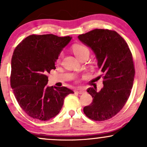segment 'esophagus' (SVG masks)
I'll return each mask as SVG.
<instances>
[{"mask_svg":"<svg viewBox=\"0 0 147 147\" xmlns=\"http://www.w3.org/2000/svg\"><path fill=\"white\" fill-rule=\"evenodd\" d=\"M76 92H77V93L80 94H84V93L86 92V91H85V90L83 89V88H78V89L77 90V91H76Z\"/></svg>","mask_w":147,"mask_h":147,"instance_id":"obj_1","label":"esophagus"}]
</instances>
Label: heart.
Returning <instances> with one entry per match:
<instances>
[{
	"label": "heart",
	"instance_id": "obj_1",
	"mask_svg": "<svg viewBox=\"0 0 147 147\" xmlns=\"http://www.w3.org/2000/svg\"><path fill=\"white\" fill-rule=\"evenodd\" d=\"M72 51L73 52V53L75 54V55L77 57V59H79V60L82 59L84 57L88 58L90 56V49L86 46L83 45H73L72 47ZM61 57H62V54H61L59 55L58 61H59L61 60Z\"/></svg>",
	"mask_w": 147,
	"mask_h": 147
}]
</instances>
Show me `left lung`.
<instances>
[{
  "label": "left lung",
  "mask_w": 147,
  "mask_h": 147,
  "mask_svg": "<svg viewBox=\"0 0 147 147\" xmlns=\"http://www.w3.org/2000/svg\"><path fill=\"white\" fill-rule=\"evenodd\" d=\"M78 38L93 51L104 79L99 92L93 88L87 90L93 100L84 107V114L96 121L109 119L124 107L133 87L135 69L131 53L114 31L96 29Z\"/></svg>",
  "instance_id": "1"
}]
</instances>
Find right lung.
I'll return each mask as SVG.
<instances>
[{
    "label": "right lung",
    "instance_id": "add662e5",
    "mask_svg": "<svg viewBox=\"0 0 147 147\" xmlns=\"http://www.w3.org/2000/svg\"><path fill=\"white\" fill-rule=\"evenodd\" d=\"M72 37L29 35L17 46L11 59V87L19 105L29 116L49 121L59 114L72 90L47 86V75Z\"/></svg>",
    "mask_w": 147,
    "mask_h": 147
}]
</instances>
